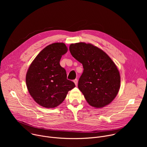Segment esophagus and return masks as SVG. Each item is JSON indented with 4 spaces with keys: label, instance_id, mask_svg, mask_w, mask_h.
I'll use <instances>...</instances> for the list:
<instances>
[{
    "label": "esophagus",
    "instance_id": "34e87169",
    "mask_svg": "<svg viewBox=\"0 0 147 147\" xmlns=\"http://www.w3.org/2000/svg\"><path fill=\"white\" fill-rule=\"evenodd\" d=\"M74 82L75 83V85L77 86V83H78V80H77V79H75V80H74Z\"/></svg>",
    "mask_w": 147,
    "mask_h": 147
}]
</instances>
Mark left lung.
Returning <instances> with one entry per match:
<instances>
[{
	"instance_id": "1",
	"label": "left lung",
	"mask_w": 147,
	"mask_h": 147,
	"mask_svg": "<svg viewBox=\"0 0 147 147\" xmlns=\"http://www.w3.org/2000/svg\"><path fill=\"white\" fill-rule=\"evenodd\" d=\"M71 55L82 64L84 71L78 87L91 106L100 108L116 96L120 85L119 71L109 56L90 44L79 42L69 47Z\"/></svg>"
}]
</instances>
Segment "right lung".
<instances>
[{
    "mask_svg": "<svg viewBox=\"0 0 147 147\" xmlns=\"http://www.w3.org/2000/svg\"><path fill=\"white\" fill-rule=\"evenodd\" d=\"M67 51L63 43L45 47L36 56L26 75L28 92L40 106L53 108L62 103L69 91L76 87L67 79L66 70L60 65L62 55Z\"/></svg>",
    "mask_w": 147,
    "mask_h": 147,
    "instance_id": "add662e5",
    "label": "right lung"
}]
</instances>
